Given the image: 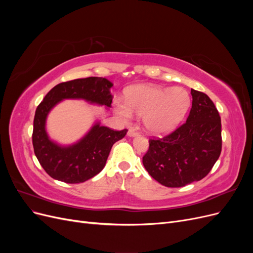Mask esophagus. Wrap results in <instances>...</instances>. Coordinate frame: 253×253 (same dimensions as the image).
<instances>
[{"mask_svg":"<svg viewBox=\"0 0 253 253\" xmlns=\"http://www.w3.org/2000/svg\"><path fill=\"white\" fill-rule=\"evenodd\" d=\"M127 135H128L129 137H133V136L138 135V132H136L134 128H129V129H128V132H127Z\"/></svg>","mask_w":253,"mask_h":253,"instance_id":"1","label":"esophagus"}]
</instances>
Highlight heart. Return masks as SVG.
<instances>
[{
  "mask_svg": "<svg viewBox=\"0 0 253 253\" xmlns=\"http://www.w3.org/2000/svg\"><path fill=\"white\" fill-rule=\"evenodd\" d=\"M191 97L182 87L164 88L154 85H137L127 89L126 101H115V110L125 120L134 114L143 116V125L152 134L171 132L185 118Z\"/></svg>",
  "mask_w": 253,
  "mask_h": 253,
  "instance_id": "1",
  "label": "heart"
}]
</instances>
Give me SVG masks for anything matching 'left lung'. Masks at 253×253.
Instances as JSON below:
<instances>
[{
  "label": "left lung",
  "instance_id": "1",
  "mask_svg": "<svg viewBox=\"0 0 253 253\" xmlns=\"http://www.w3.org/2000/svg\"><path fill=\"white\" fill-rule=\"evenodd\" d=\"M192 108L185 124L163 138L149 140L142 157L145 170L169 188L203 179L221 152V122L217 109L206 94L191 89Z\"/></svg>",
  "mask_w": 253,
  "mask_h": 253
}]
</instances>
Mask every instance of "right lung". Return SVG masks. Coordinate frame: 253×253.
Masks as SVG:
<instances>
[{
  "label": "right lung",
  "mask_w": 253,
  "mask_h": 253,
  "mask_svg": "<svg viewBox=\"0 0 253 253\" xmlns=\"http://www.w3.org/2000/svg\"><path fill=\"white\" fill-rule=\"evenodd\" d=\"M112 86V82L101 77L62 82L52 87L38 105L34 118V151L45 172L53 179L80 183L94 177L104 168L113 144L124 138L127 129L116 131L97 122L80 141L61 147L48 138L45 129L49 111L63 99H84L111 108Z\"/></svg>",
  "instance_id": "obj_1"
}]
</instances>
